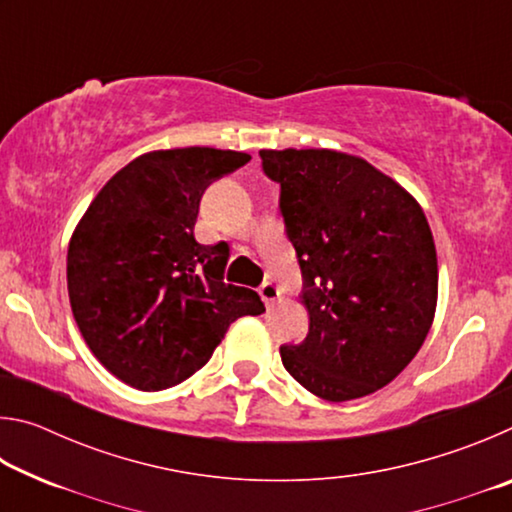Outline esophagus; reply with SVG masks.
<instances>
[{"mask_svg": "<svg viewBox=\"0 0 512 512\" xmlns=\"http://www.w3.org/2000/svg\"><path fill=\"white\" fill-rule=\"evenodd\" d=\"M259 296L266 302V307H273L275 302L282 298V289L277 287L275 282H264L262 287H259Z\"/></svg>", "mask_w": 512, "mask_h": 512, "instance_id": "esophagus-1", "label": "esophagus"}]
</instances>
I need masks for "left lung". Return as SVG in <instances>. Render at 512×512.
I'll return each mask as SVG.
<instances>
[{"instance_id":"left-lung-1","label":"left lung","mask_w":512,"mask_h":512,"mask_svg":"<svg viewBox=\"0 0 512 512\" xmlns=\"http://www.w3.org/2000/svg\"><path fill=\"white\" fill-rule=\"evenodd\" d=\"M280 183V210L302 271L307 339L282 345L289 375L316 397L348 402L379 391L427 339L438 259L420 203L357 155L259 151Z\"/></svg>"}]
</instances>
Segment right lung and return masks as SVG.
<instances>
[{"instance_id": "1", "label": "right lung", "mask_w": 512, "mask_h": 512, "mask_svg": "<svg viewBox=\"0 0 512 512\" xmlns=\"http://www.w3.org/2000/svg\"><path fill=\"white\" fill-rule=\"evenodd\" d=\"M248 160L210 146L144 153L101 187L76 225L69 305L94 357L124 384H180L205 366L230 323L264 311L253 289L223 282L228 244L194 239L207 185Z\"/></svg>"}]
</instances>
